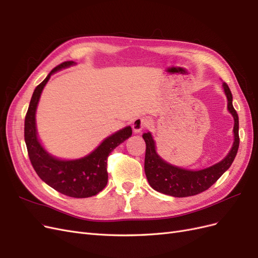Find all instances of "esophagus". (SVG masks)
I'll list each match as a JSON object with an SVG mask.
<instances>
[{
	"instance_id": "obj_1",
	"label": "esophagus",
	"mask_w": 258,
	"mask_h": 258,
	"mask_svg": "<svg viewBox=\"0 0 258 258\" xmlns=\"http://www.w3.org/2000/svg\"><path fill=\"white\" fill-rule=\"evenodd\" d=\"M147 120L145 118H142V117H139V118H136L134 121H132V129H134L135 134H140L144 128L147 126Z\"/></svg>"
}]
</instances>
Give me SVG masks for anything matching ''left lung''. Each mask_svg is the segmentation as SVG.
I'll return each instance as SVG.
<instances>
[{
    "label": "left lung",
    "mask_w": 258,
    "mask_h": 258,
    "mask_svg": "<svg viewBox=\"0 0 258 258\" xmlns=\"http://www.w3.org/2000/svg\"><path fill=\"white\" fill-rule=\"evenodd\" d=\"M223 89L227 98V110L235 121L232 130L233 143L229 153L213 166L201 170H188L171 165L162 159L156 151V143L151 132L143 134L146 144L144 170L153 189L177 198L194 196L210 188L229 169L239 148V117L233 108L231 91L226 83H223Z\"/></svg>",
    "instance_id": "obj_1"
}]
</instances>
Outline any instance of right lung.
<instances>
[{"mask_svg":"<svg viewBox=\"0 0 258 258\" xmlns=\"http://www.w3.org/2000/svg\"><path fill=\"white\" fill-rule=\"evenodd\" d=\"M75 64L74 61L59 64L34 89L25 119V141L31 163L42 181L66 196L88 198L95 196L106 186L108 155L131 137L132 130L130 126H127L114 132L105 138L96 150L79 159H60L45 150L36 129L35 116L38 101L52 74Z\"/></svg>","mask_w":258,"mask_h":258,"instance_id":"right-lung-1","label":"right lung"}]
</instances>
